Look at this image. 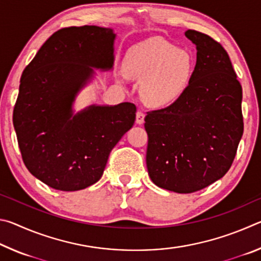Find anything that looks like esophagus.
<instances>
[{
    "label": "esophagus",
    "instance_id": "obj_1",
    "mask_svg": "<svg viewBox=\"0 0 261 261\" xmlns=\"http://www.w3.org/2000/svg\"><path fill=\"white\" fill-rule=\"evenodd\" d=\"M145 120V114L143 112H137L136 114V123L137 124H143Z\"/></svg>",
    "mask_w": 261,
    "mask_h": 261
}]
</instances>
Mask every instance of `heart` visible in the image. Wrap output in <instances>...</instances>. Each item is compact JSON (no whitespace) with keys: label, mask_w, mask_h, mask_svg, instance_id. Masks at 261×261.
Returning <instances> with one entry per match:
<instances>
[{"label":"heart","mask_w":261,"mask_h":261,"mask_svg":"<svg viewBox=\"0 0 261 261\" xmlns=\"http://www.w3.org/2000/svg\"><path fill=\"white\" fill-rule=\"evenodd\" d=\"M124 69L140 83V95L154 107H165L183 96L194 72V57L160 37L137 43L129 50Z\"/></svg>","instance_id":"b5f03b06"}]
</instances>
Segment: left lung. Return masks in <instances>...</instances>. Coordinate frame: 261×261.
I'll list each match as a JSON object with an SVG mask.
<instances>
[{
    "label": "left lung",
    "instance_id": "left-lung-1",
    "mask_svg": "<svg viewBox=\"0 0 261 261\" xmlns=\"http://www.w3.org/2000/svg\"><path fill=\"white\" fill-rule=\"evenodd\" d=\"M197 48L190 86L167 108L148 112L146 165L159 188L192 193L226 175L243 136L242 86L224 48L188 30Z\"/></svg>",
    "mask_w": 261,
    "mask_h": 261
}]
</instances>
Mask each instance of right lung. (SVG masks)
Returning a JSON list of instances; mask_svg holds the SVG:
<instances>
[{"mask_svg": "<svg viewBox=\"0 0 261 261\" xmlns=\"http://www.w3.org/2000/svg\"><path fill=\"white\" fill-rule=\"evenodd\" d=\"M113 29L59 30L43 43L20 78L14 126L26 168L55 190L78 191L98 182L109 153L134 125L136 106L73 103L96 70L114 65Z\"/></svg>", "mask_w": 261, "mask_h": 261, "instance_id": "1", "label": "right lung"}]
</instances>
